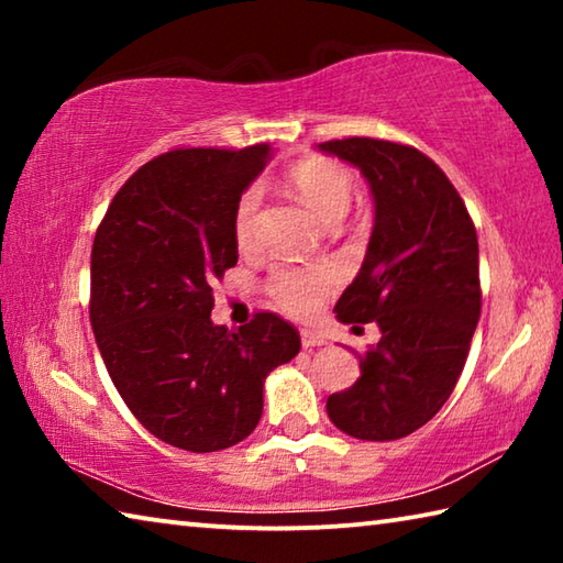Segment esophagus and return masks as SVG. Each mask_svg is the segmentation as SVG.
<instances>
[{
	"mask_svg": "<svg viewBox=\"0 0 563 563\" xmlns=\"http://www.w3.org/2000/svg\"><path fill=\"white\" fill-rule=\"evenodd\" d=\"M300 342H302V347H320V345H325V338H322L320 332H316V330L302 328L300 330Z\"/></svg>",
	"mask_w": 563,
	"mask_h": 563,
	"instance_id": "1",
	"label": "esophagus"
}]
</instances>
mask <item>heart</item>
<instances>
[{"label":"heart","mask_w":563,"mask_h":563,"mask_svg":"<svg viewBox=\"0 0 563 563\" xmlns=\"http://www.w3.org/2000/svg\"><path fill=\"white\" fill-rule=\"evenodd\" d=\"M290 186L300 201L316 213L322 223H340L342 216L350 211L352 201V176L345 168L330 158H308L300 161L290 170ZM261 208V188H245L233 208V235L238 245H251L255 235V221H258ZM335 275L330 271H295L280 268L271 278V295L283 310L290 316H310L318 308L322 295H325Z\"/></svg>","instance_id":"1"}]
</instances>
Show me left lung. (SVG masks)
<instances>
[{
	"instance_id": "8db88e82",
	"label": "left lung",
	"mask_w": 563,
	"mask_h": 563,
	"mask_svg": "<svg viewBox=\"0 0 563 563\" xmlns=\"http://www.w3.org/2000/svg\"><path fill=\"white\" fill-rule=\"evenodd\" d=\"M318 151L355 166L375 203L338 320L377 322L383 332L360 357L357 383L328 397V417L355 440H399L440 412L470 355L482 310L476 231L450 178L417 148L342 139Z\"/></svg>"
}]
</instances>
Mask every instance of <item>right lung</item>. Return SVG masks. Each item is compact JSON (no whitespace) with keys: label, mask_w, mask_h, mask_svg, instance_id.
I'll list each match as a JSON object with an SVG mask.
<instances>
[{"label":"right lung","mask_w":563,"mask_h":563,"mask_svg":"<svg viewBox=\"0 0 563 563\" xmlns=\"http://www.w3.org/2000/svg\"><path fill=\"white\" fill-rule=\"evenodd\" d=\"M271 146L186 148L148 161L113 196L91 247V330L113 387L146 430L186 452L243 442L263 385L300 352L298 330L258 312L211 320L213 283L238 263L233 208Z\"/></svg>","instance_id":"1"}]
</instances>
